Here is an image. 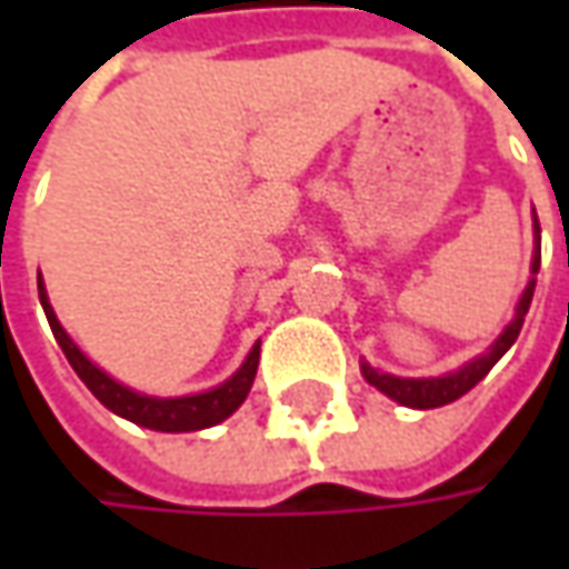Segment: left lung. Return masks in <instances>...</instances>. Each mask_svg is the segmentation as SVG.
Wrapping results in <instances>:
<instances>
[{
	"mask_svg": "<svg viewBox=\"0 0 569 569\" xmlns=\"http://www.w3.org/2000/svg\"><path fill=\"white\" fill-rule=\"evenodd\" d=\"M538 266H541V228H538V218H536V252H532V274H538ZM532 295H536V278H529V284H526V291L519 297V303H516V317L510 319V326L500 332V339L493 341L491 348H488V355H481V358H475L466 367H459V370H452V373H443V377H427V380H408V377H392V373H380L377 367H370V363H361V373L363 380L370 382V386H377L380 392H386L392 402L408 405V408H440V405L456 402L459 396H466L471 386H478V382L485 380L488 373H491V367L507 351H510V345L519 336V329H522V319L529 313V303H532Z\"/></svg>",
	"mask_w": 569,
	"mask_h": 569,
	"instance_id": "8db88e82",
	"label": "left lung"
}]
</instances>
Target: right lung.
Wrapping results in <instances>:
<instances>
[{
  "label": "right lung",
  "instance_id": "1",
  "mask_svg": "<svg viewBox=\"0 0 569 569\" xmlns=\"http://www.w3.org/2000/svg\"><path fill=\"white\" fill-rule=\"evenodd\" d=\"M37 291H40V303L47 322L53 329L56 341L62 348V355L69 358L72 370H76L81 382L98 396L100 405H107L113 415H120L126 421L139 427H151V430H164V433H187V430H202V427L221 425L224 418H230L243 399L250 396V386L256 380V367H259V345H252V351L247 355V361L240 363V370L230 377L228 382L208 389V392H196V396H180V399H158V396H142L129 386H122L113 377H107L98 363H91L76 341L69 339V332L59 326L50 297L43 288V278L37 274Z\"/></svg>",
  "mask_w": 569,
  "mask_h": 569
}]
</instances>
